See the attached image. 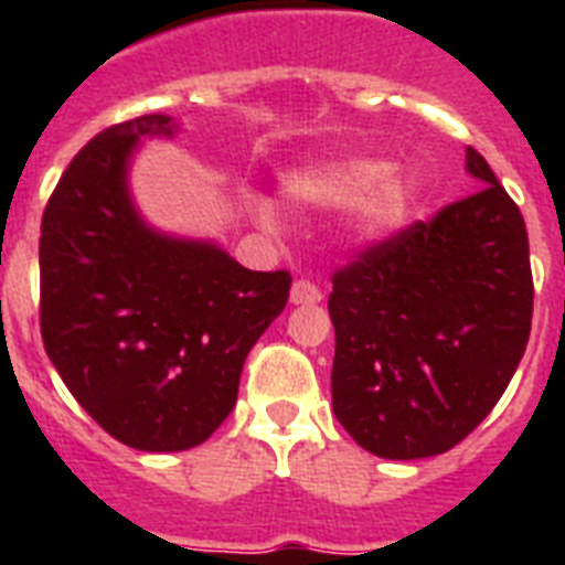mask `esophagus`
I'll use <instances>...</instances> for the list:
<instances>
[{
	"mask_svg": "<svg viewBox=\"0 0 565 565\" xmlns=\"http://www.w3.org/2000/svg\"><path fill=\"white\" fill-rule=\"evenodd\" d=\"M317 302H322V291L311 279H297L291 288V306H317Z\"/></svg>",
	"mask_w": 565,
	"mask_h": 565,
	"instance_id": "obj_1",
	"label": "esophagus"
}]
</instances>
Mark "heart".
<instances>
[{
	"label": "heart",
	"mask_w": 565,
	"mask_h": 565,
	"mask_svg": "<svg viewBox=\"0 0 565 565\" xmlns=\"http://www.w3.org/2000/svg\"><path fill=\"white\" fill-rule=\"evenodd\" d=\"M282 194L306 209H351V226L362 239H384L407 226L418 203L422 183L411 172L387 169L376 158H328L308 161L282 174ZM254 217L277 228V212L266 198L252 201Z\"/></svg>",
	"instance_id": "b5f03b06"
}]
</instances>
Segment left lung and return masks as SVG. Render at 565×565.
I'll list each match as a JSON object with an SVG mask.
<instances>
[{
    "label": "left lung",
    "instance_id": "1",
    "mask_svg": "<svg viewBox=\"0 0 565 565\" xmlns=\"http://www.w3.org/2000/svg\"><path fill=\"white\" fill-rule=\"evenodd\" d=\"M467 172L476 194L333 274V413L379 458H430L463 441L526 351V223L472 147Z\"/></svg>",
    "mask_w": 565,
    "mask_h": 565
}]
</instances>
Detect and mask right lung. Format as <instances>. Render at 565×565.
<instances>
[{"mask_svg": "<svg viewBox=\"0 0 565 565\" xmlns=\"http://www.w3.org/2000/svg\"><path fill=\"white\" fill-rule=\"evenodd\" d=\"M174 132L161 113L98 132L50 194L39 239L44 351L84 411L143 452L221 427L291 288L288 271H248L212 239L143 221L129 167L141 141Z\"/></svg>", "mask_w": 565, "mask_h": 565, "instance_id": "right-lung-1", "label": "right lung"}]
</instances>
